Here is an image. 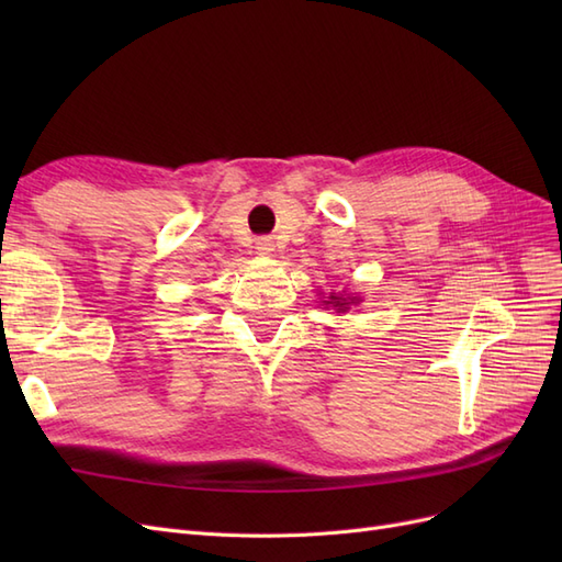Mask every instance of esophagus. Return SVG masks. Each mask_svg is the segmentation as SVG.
Segmentation results:
<instances>
[{"instance_id":"1","label":"esophagus","mask_w":562,"mask_h":562,"mask_svg":"<svg viewBox=\"0 0 562 562\" xmlns=\"http://www.w3.org/2000/svg\"><path fill=\"white\" fill-rule=\"evenodd\" d=\"M255 248H258L260 255H269L274 250V241H271V236H260V239L255 241Z\"/></svg>"}]
</instances>
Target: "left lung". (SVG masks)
I'll list each match as a JSON object with an SVG mask.
<instances>
[{"instance_id": "1", "label": "left lung", "mask_w": 562, "mask_h": 562, "mask_svg": "<svg viewBox=\"0 0 562 562\" xmlns=\"http://www.w3.org/2000/svg\"><path fill=\"white\" fill-rule=\"evenodd\" d=\"M351 302H356V300H347V297H337V295H330V300H326V304H333L335 310H339V312H347V307Z\"/></svg>"}]
</instances>
